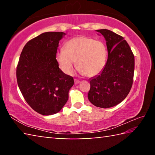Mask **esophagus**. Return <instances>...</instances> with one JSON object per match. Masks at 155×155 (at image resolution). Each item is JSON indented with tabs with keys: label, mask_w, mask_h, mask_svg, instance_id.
Segmentation results:
<instances>
[{
	"label": "esophagus",
	"mask_w": 155,
	"mask_h": 155,
	"mask_svg": "<svg viewBox=\"0 0 155 155\" xmlns=\"http://www.w3.org/2000/svg\"><path fill=\"white\" fill-rule=\"evenodd\" d=\"M80 82H81L80 81H78L77 79H74V83L76 84V85H77V84H78Z\"/></svg>",
	"instance_id": "1"
}]
</instances>
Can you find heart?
<instances>
[{"mask_svg": "<svg viewBox=\"0 0 155 155\" xmlns=\"http://www.w3.org/2000/svg\"><path fill=\"white\" fill-rule=\"evenodd\" d=\"M107 59L105 44L87 36L76 37L68 40L64 45V51H58L56 54L57 64L65 74H72L77 61L79 72L90 77L103 71Z\"/></svg>", "mask_w": 155, "mask_h": 155, "instance_id": "1", "label": "heart"}]
</instances>
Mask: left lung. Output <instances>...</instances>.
I'll list each match as a JSON object with an SVG mask.
<instances>
[{"label": "left lung", "instance_id": "1", "mask_svg": "<svg viewBox=\"0 0 155 155\" xmlns=\"http://www.w3.org/2000/svg\"><path fill=\"white\" fill-rule=\"evenodd\" d=\"M106 40L108 58L100 74L90 79L88 99L101 108L114 107L124 101L132 87L135 58L123 37L107 29L96 30Z\"/></svg>", "mask_w": 155, "mask_h": 155}]
</instances>
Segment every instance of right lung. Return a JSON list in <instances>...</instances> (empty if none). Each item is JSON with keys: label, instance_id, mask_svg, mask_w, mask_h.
<instances>
[{"label": "right lung", "instance_id": "1", "mask_svg": "<svg viewBox=\"0 0 155 155\" xmlns=\"http://www.w3.org/2000/svg\"><path fill=\"white\" fill-rule=\"evenodd\" d=\"M64 32H46L28 41L16 69L18 87L34 111L43 115L61 111L67 103L74 79L59 68L56 60Z\"/></svg>", "mask_w": 155, "mask_h": 155}]
</instances>
